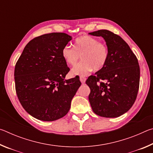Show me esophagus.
<instances>
[{"mask_svg":"<svg viewBox=\"0 0 153 153\" xmlns=\"http://www.w3.org/2000/svg\"><path fill=\"white\" fill-rule=\"evenodd\" d=\"M79 79H80V81H81V82L82 83V84H84L85 82H86V78L84 76H80L79 77Z\"/></svg>","mask_w":153,"mask_h":153,"instance_id":"esophagus-1","label":"esophagus"}]
</instances>
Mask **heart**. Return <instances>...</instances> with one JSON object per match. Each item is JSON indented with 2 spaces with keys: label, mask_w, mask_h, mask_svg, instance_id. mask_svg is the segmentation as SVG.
<instances>
[{
  "label": "heart",
  "mask_w": 153,
  "mask_h": 153,
  "mask_svg": "<svg viewBox=\"0 0 153 153\" xmlns=\"http://www.w3.org/2000/svg\"><path fill=\"white\" fill-rule=\"evenodd\" d=\"M62 57L69 65H74L79 56L82 61L72 68L74 76H85L93 69L98 71L107 64L108 59V48L105 43L88 35H83L76 39L74 47L65 45L62 48Z\"/></svg>",
  "instance_id": "b5f03b06"
}]
</instances>
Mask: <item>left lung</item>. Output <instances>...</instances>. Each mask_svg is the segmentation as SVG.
<instances>
[{"instance_id":"1","label":"left lung","mask_w":153,"mask_h":153,"mask_svg":"<svg viewBox=\"0 0 153 153\" xmlns=\"http://www.w3.org/2000/svg\"><path fill=\"white\" fill-rule=\"evenodd\" d=\"M89 33L102 36L109 53L106 65L86 81L90 88V106L94 113L100 117H120L132 107L138 95V59L128 44L117 34L107 30Z\"/></svg>"}]
</instances>
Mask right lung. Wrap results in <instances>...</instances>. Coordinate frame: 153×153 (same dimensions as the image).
I'll use <instances>...</instances> for the list:
<instances>
[{
  "mask_svg": "<svg viewBox=\"0 0 153 153\" xmlns=\"http://www.w3.org/2000/svg\"><path fill=\"white\" fill-rule=\"evenodd\" d=\"M71 40L65 33H50L30 40L15 67V90L21 105L39 120L53 121L69 112L81 86L76 77L65 79L69 68L61 51Z\"/></svg>",
  "mask_w": 153,
  "mask_h": 153,
  "instance_id": "obj_1",
  "label": "right lung"
}]
</instances>
